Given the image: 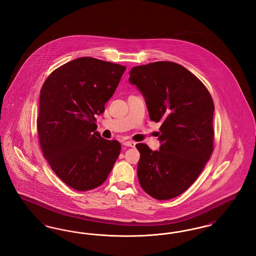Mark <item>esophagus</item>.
Segmentation results:
<instances>
[{
    "label": "esophagus",
    "instance_id": "esophagus-1",
    "mask_svg": "<svg viewBox=\"0 0 256 256\" xmlns=\"http://www.w3.org/2000/svg\"><path fill=\"white\" fill-rule=\"evenodd\" d=\"M136 145V143L134 142V141H126V142H124V146H135Z\"/></svg>",
    "mask_w": 256,
    "mask_h": 256
}]
</instances>
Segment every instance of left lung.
Returning <instances> with one entry per match:
<instances>
[{"label":"left lung","mask_w":256,"mask_h":256,"mask_svg":"<svg viewBox=\"0 0 256 256\" xmlns=\"http://www.w3.org/2000/svg\"><path fill=\"white\" fill-rule=\"evenodd\" d=\"M130 74L145 98L150 119L162 122L159 150L136 144L139 183L150 196L170 200L195 182L213 152L214 102L195 74L174 62L136 66Z\"/></svg>","instance_id":"1"}]
</instances>
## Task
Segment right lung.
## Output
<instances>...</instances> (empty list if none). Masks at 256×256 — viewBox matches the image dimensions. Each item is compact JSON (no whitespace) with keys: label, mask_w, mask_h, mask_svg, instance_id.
<instances>
[{"label":"right lung","mask_w":256,"mask_h":256,"mask_svg":"<svg viewBox=\"0 0 256 256\" xmlns=\"http://www.w3.org/2000/svg\"><path fill=\"white\" fill-rule=\"evenodd\" d=\"M126 66L80 58L50 73L40 91L37 132L44 158L64 183L88 191L108 178L121 152L96 132V115L113 96Z\"/></svg>","instance_id":"right-lung-1"}]
</instances>
